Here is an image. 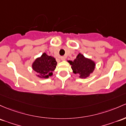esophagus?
I'll use <instances>...</instances> for the list:
<instances>
[{
    "label": "esophagus",
    "mask_w": 126,
    "mask_h": 126,
    "mask_svg": "<svg viewBox=\"0 0 126 126\" xmlns=\"http://www.w3.org/2000/svg\"><path fill=\"white\" fill-rule=\"evenodd\" d=\"M60 59H61V60H65L66 59V57L65 56H62L60 57Z\"/></svg>",
    "instance_id": "obj_1"
}]
</instances>
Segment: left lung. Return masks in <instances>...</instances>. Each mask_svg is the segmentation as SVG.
Masks as SVG:
<instances>
[{"label": "left lung", "mask_w": 126, "mask_h": 126, "mask_svg": "<svg viewBox=\"0 0 126 126\" xmlns=\"http://www.w3.org/2000/svg\"><path fill=\"white\" fill-rule=\"evenodd\" d=\"M71 65L73 72L75 74H79V78H86L90 75L93 72L94 70V62L90 59L85 57L81 54H78L74 61H68Z\"/></svg>", "instance_id": "obj_1"}]
</instances>
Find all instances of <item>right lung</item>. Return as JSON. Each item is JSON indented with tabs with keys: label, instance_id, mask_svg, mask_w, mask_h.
<instances>
[{
	"label": "right lung",
	"instance_id": "right-lung-1",
	"mask_svg": "<svg viewBox=\"0 0 126 126\" xmlns=\"http://www.w3.org/2000/svg\"><path fill=\"white\" fill-rule=\"evenodd\" d=\"M57 65L56 59L44 52L40 57L37 58L32 64V68L39 78H48L52 75V72Z\"/></svg>",
	"mask_w": 126,
	"mask_h": 126
}]
</instances>
